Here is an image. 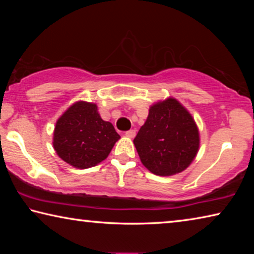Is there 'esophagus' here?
Here are the masks:
<instances>
[{"mask_svg": "<svg viewBox=\"0 0 254 254\" xmlns=\"http://www.w3.org/2000/svg\"><path fill=\"white\" fill-rule=\"evenodd\" d=\"M126 135L127 136V137H134L135 136V130H128V131H127L126 132Z\"/></svg>", "mask_w": 254, "mask_h": 254, "instance_id": "esophagus-1", "label": "esophagus"}]
</instances>
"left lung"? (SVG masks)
<instances>
[{"label": "left lung", "instance_id": "1", "mask_svg": "<svg viewBox=\"0 0 254 254\" xmlns=\"http://www.w3.org/2000/svg\"><path fill=\"white\" fill-rule=\"evenodd\" d=\"M133 143L145 168L154 175L171 176L194 160L199 148L198 128L188 111L170 97L150 107Z\"/></svg>", "mask_w": 254, "mask_h": 254}]
</instances>
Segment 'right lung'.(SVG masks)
<instances>
[{
    "label": "right lung",
    "instance_id": "1",
    "mask_svg": "<svg viewBox=\"0 0 254 254\" xmlns=\"http://www.w3.org/2000/svg\"><path fill=\"white\" fill-rule=\"evenodd\" d=\"M119 139L112 123L100 117L96 104L77 102L56 123L54 148L64 161L86 169L106 159Z\"/></svg>",
    "mask_w": 254,
    "mask_h": 254
}]
</instances>
